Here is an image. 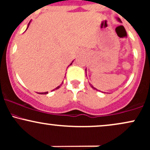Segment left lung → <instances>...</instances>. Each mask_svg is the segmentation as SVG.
I'll return each instance as SVG.
<instances>
[{
	"instance_id": "left-lung-1",
	"label": "left lung",
	"mask_w": 150,
	"mask_h": 150,
	"mask_svg": "<svg viewBox=\"0 0 150 150\" xmlns=\"http://www.w3.org/2000/svg\"><path fill=\"white\" fill-rule=\"evenodd\" d=\"M117 21H119V22H121V20L119 18H117ZM86 71H87V70H86V69H85V72H86ZM86 76H87V75H86ZM90 86H91V88H93V89H94V90H98V89H96L95 88H94V87L93 86V85H91V84H90Z\"/></svg>"
}]
</instances>
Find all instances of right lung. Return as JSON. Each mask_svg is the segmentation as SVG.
Listing matches in <instances>:
<instances>
[{
  "instance_id": "1",
  "label": "right lung",
  "mask_w": 150,
  "mask_h": 150,
  "mask_svg": "<svg viewBox=\"0 0 150 150\" xmlns=\"http://www.w3.org/2000/svg\"><path fill=\"white\" fill-rule=\"evenodd\" d=\"M30 23V21L29 23H28V27H27V28H26V30H27V29H28V26H29ZM72 62H73V61H72ZM72 62H71V63L70 64V65H72ZM62 83H63V82H62V83L61 84H60V85H59V86H57V88H55V89H53V90H57V89H58V88H60V86H61V85H62ZM47 93H48V92H45V93H39V94H42H42H47Z\"/></svg>"
}]
</instances>
